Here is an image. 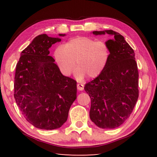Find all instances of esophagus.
Masks as SVG:
<instances>
[{"label": "esophagus", "instance_id": "obj_1", "mask_svg": "<svg viewBox=\"0 0 157 157\" xmlns=\"http://www.w3.org/2000/svg\"><path fill=\"white\" fill-rule=\"evenodd\" d=\"M84 84H77V88L79 90V91H83L84 90Z\"/></svg>", "mask_w": 157, "mask_h": 157}]
</instances>
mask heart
<instances>
[{
    "label": "heart",
    "instance_id": "obj_1",
    "mask_svg": "<svg viewBox=\"0 0 157 157\" xmlns=\"http://www.w3.org/2000/svg\"><path fill=\"white\" fill-rule=\"evenodd\" d=\"M54 57L63 75H71L78 66L77 78L82 79L86 75L95 78L107 67L110 48L105 41L88 36H77L68 40L64 46H58Z\"/></svg>",
    "mask_w": 157,
    "mask_h": 157
}]
</instances>
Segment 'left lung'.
Instances as JSON below:
<instances>
[{
    "label": "left lung",
    "instance_id": "8db88e82",
    "mask_svg": "<svg viewBox=\"0 0 157 157\" xmlns=\"http://www.w3.org/2000/svg\"><path fill=\"white\" fill-rule=\"evenodd\" d=\"M112 35L106 43L110 48L107 67L94 80L85 84L91 98L89 116L102 129L121 125L132 113L139 98V71L135 54L124 37L111 30L94 31L95 35Z\"/></svg>",
    "mask_w": 157,
    "mask_h": 157
}]
</instances>
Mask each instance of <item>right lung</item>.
I'll return each mask as SVG.
<instances>
[{
  "label": "right lung",
  "instance_id": "obj_1",
  "mask_svg": "<svg viewBox=\"0 0 157 157\" xmlns=\"http://www.w3.org/2000/svg\"><path fill=\"white\" fill-rule=\"evenodd\" d=\"M59 41L46 34L36 36L21 52L16 67V102L27 121L41 129L62 127L77 98V82L63 75L49 56L50 48Z\"/></svg>",
  "mask_w": 157,
  "mask_h": 157
}]
</instances>
